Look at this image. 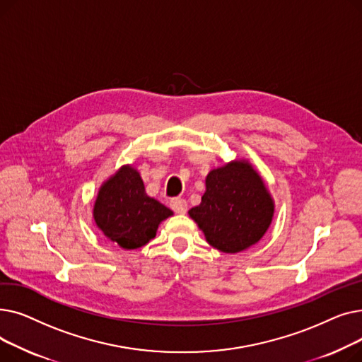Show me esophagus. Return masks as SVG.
I'll return each mask as SVG.
<instances>
[{
  "label": "esophagus",
  "mask_w": 362,
  "mask_h": 362,
  "mask_svg": "<svg viewBox=\"0 0 362 362\" xmlns=\"http://www.w3.org/2000/svg\"><path fill=\"white\" fill-rule=\"evenodd\" d=\"M170 206H171V210H173V211L177 213V214H185V213L187 211V202H186L183 198H175V199H171Z\"/></svg>",
  "instance_id": "34e87169"
}]
</instances>
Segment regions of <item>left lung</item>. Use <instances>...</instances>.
<instances>
[{"label":"left lung","instance_id":"left-lung-1","mask_svg":"<svg viewBox=\"0 0 362 362\" xmlns=\"http://www.w3.org/2000/svg\"><path fill=\"white\" fill-rule=\"evenodd\" d=\"M187 214L216 250L236 254L269 230L274 199L248 160H233L206 175L201 204Z\"/></svg>","mask_w":362,"mask_h":362}]
</instances>
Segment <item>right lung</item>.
<instances>
[{
    "label": "right lung",
    "mask_w": 362,
    "mask_h": 362,
    "mask_svg": "<svg viewBox=\"0 0 362 362\" xmlns=\"http://www.w3.org/2000/svg\"><path fill=\"white\" fill-rule=\"evenodd\" d=\"M92 216L108 240L136 250L156 238L160 223L173 211L146 195L139 171L124 164L101 185Z\"/></svg>",
    "instance_id": "1"
}]
</instances>
